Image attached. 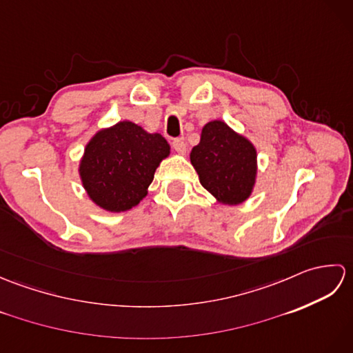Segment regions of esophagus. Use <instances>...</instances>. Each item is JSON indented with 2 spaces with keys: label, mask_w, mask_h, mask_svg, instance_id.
I'll use <instances>...</instances> for the list:
<instances>
[{
  "label": "esophagus",
  "mask_w": 353,
  "mask_h": 353,
  "mask_svg": "<svg viewBox=\"0 0 353 353\" xmlns=\"http://www.w3.org/2000/svg\"><path fill=\"white\" fill-rule=\"evenodd\" d=\"M172 148H174L176 152L181 153V154L186 153V144H185L183 139H174V141H172Z\"/></svg>",
  "instance_id": "1"
}]
</instances>
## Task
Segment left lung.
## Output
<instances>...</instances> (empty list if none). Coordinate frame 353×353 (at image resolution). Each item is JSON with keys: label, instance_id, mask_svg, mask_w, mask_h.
I'll return each mask as SVG.
<instances>
[{"label": "left lung", "instance_id": "obj_1", "mask_svg": "<svg viewBox=\"0 0 353 353\" xmlns=\"http://www.w3.org/2000/svg\"><path fill=\"white\" fill-rule=\"evenodd\" d=\"M190 159L200 183L224 205H239L250 197L256 181V148L230 127L208 123Z\"/></svg>", "mask_w": 353, "mask_h": 353}]
</instances>
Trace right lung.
I'll return each mask as SVG.
<instances>
[{
  "instance_id": "1",
  "label": "right lung",
  "mask_w": 353,
  "mask_h": 353,
  "mask_svg": "<svg viewBox=\"0 0 353 353\" xmlns=\"http://www.w3.org/2000/svg\"><path fill=\"white\" fill-rule=\"evenodd\" d=\"M170 156L162 134L132 121L97 132L85 147L80 179L89 199L109 212H124L147 196L154 171Z\"/></svg>"
}]
</instances>
